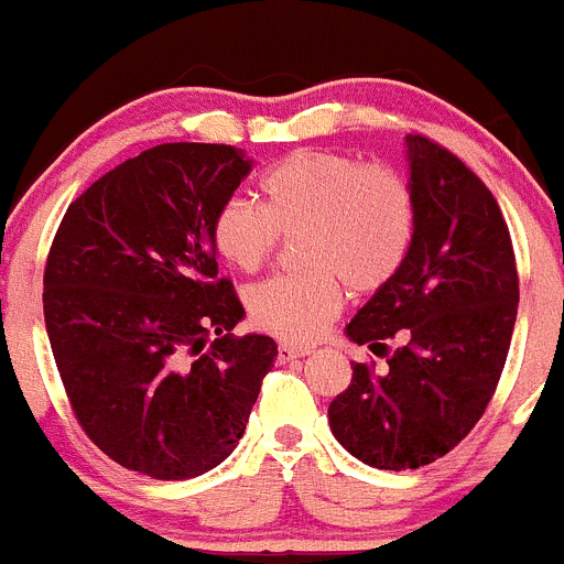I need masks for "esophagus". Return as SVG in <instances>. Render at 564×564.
I'll return each instance as SVG.
<instances>
[{
	"label": "esophagus",
	"instance_id": "34e87169",
	"mask_svg": "<svg viewBox=\"0 0 564 564\" xmlns=\"http://www.w3.org/2000/svg\"><path fill=\"white\" fill-rule=\"evenodd\" d=\"M312 354L308 347H300V345H292V341H281L278 345V359L286 365V361H294V359H306V356Z\"/></svg>",
	"mask_w": 564,
	"mask_h": 564
}]
</instances>
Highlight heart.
<instances>
[{"label":"heart","mask_w":564,"mask_h":564,"mask_svg":"<svg viewBox=\"0 0 564 564\" xmlns=\"http://www.w3.org/2000/svg\"><path fill=\"white\" fill-rule=\"evenodd\" d=\"M261 205L225 199L210 219L223 261L256 272L278 234H300L312 270L283 272L247 294L250 319L286 341H312L341 308V281L372 292L401 270L414 239V197L398 172L334 150L289 152L258 181Z\"/></svg>","instance_id":"b5f03b06"}]
</instances>
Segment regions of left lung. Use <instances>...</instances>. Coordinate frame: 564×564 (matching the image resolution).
Instances as JSON below:
<instances>
[{"label":"left lung","mask_w":564,"mask_h":564,"mask_svg":"<svg viewBox=\"0 0 564 564\" xmlns=\"http://www.w3.org/2000/svg\"><path fill=\"white\" fill-rule=\"evenodd\" d=\"M414 239L403 267L347 323V339L389 370L354 367L328 406L347 454L378 470H414L456 448L481 420L507 365L518 317V267L496 197L454 152L406 135Z\"/></svg>","instance_id":"left-lung-1"}]
</instances>
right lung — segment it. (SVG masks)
<instances>
[{
	"instance_id": "add662e5",
	"label": "right lung",
	"mask_w": 564,
	"mask_h": 564,
	"mask_svg": "<svg viewBox=\"0 0 564 564\" xmlns=\"http://www.w3.org/2000/svg\"><path fill=\"white\" fill-rule=\"evenodd\" d=\"M250 170L228 144H158L91 183L52 241V356L83 431L128 470L183 481L217 467L272 370L275 339L230 334L245 308L210 245Z\"/></svg>"
}]
</instances>
